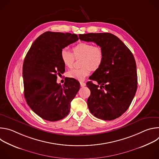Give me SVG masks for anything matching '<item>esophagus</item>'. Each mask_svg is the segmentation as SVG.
<instances>
[{
    "instance_id": "obj_1",
    "label": "esophagus",
    "mask_w": 159,
    "mask_h": 159,
    "mask_svg": "<svg viewBox=\"0 0 159 159\" xmlns=\"http://www.w3.org/2000/svg\"><path fill=\"white\" fill-rule=\"evenodd\" d=\"M80 86L81 87H84V86H85V82H80Z\"/></svg>"
}]
</instances>
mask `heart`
<instances>
[{"label": "heart", "instance_id": "obj_1", "mask_svg": "<svg viewBox=\"0 0 159 159\" xmlns=\"http://www.w3.org/2000/svg\"><path fill=\"white\" fill-rule=\"evenodd\" d=\"M73 53L66 48L61 50L60 57L64 65L68 68L72 67L75 58H82L80 69H74L67 73L68 76L78 80H83L87 77L91 69L96 70L101 66L104 60V52L99 45H93L90 43H79L73 48Z\"/></svg>", "mask_w": 159, "mask_h": 159}]
</instances>
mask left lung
Segmentation results:
<instances>
[{
    "mask_svg": "<svg viewBox=\"0 0 159 159\" xmlns=\"http://www.w3.org/2000/svg\"><path fill=\"white\" fill-rule=\"evenodd\" d=\"M79 39L101 47L104 60L87 82L90 90L87 100L90 112L102 120L121 116L129 107L137 89V65L129 48L109 33L79 34Z\"/></svg>",
    "mask_w": 159,
    "mask_h": 159,
    "instance_id": "8db88e82",
    "label": "left lung"
}]
</instances>
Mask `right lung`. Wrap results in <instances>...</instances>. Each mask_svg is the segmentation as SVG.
Segmentation results:
<instances>
[{
  "label": "right lung",
  "mask_w": 159,
  "mask_h": 159,
  "mask_svg": "<svg viewBox=\"0 0 159 159\" xmlns=\"http://www.w3.org/2000/svg\"><path fill=\"white\" fill-rule=\"evenodd\" d=\"M79 39L75 34L47 31L32 44L22 66L25 97L37 115L49 121L60 120L70 112L80 83L69 78L62 86L57 75L65 72L61 50Z\"/></svg>",
  "instance_id": "right-lung-1"
}]
</instances>
